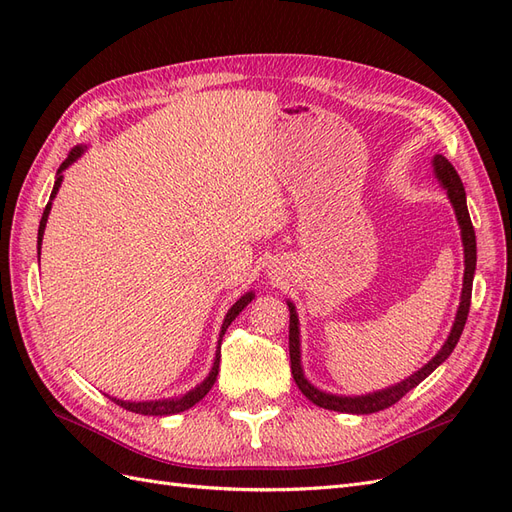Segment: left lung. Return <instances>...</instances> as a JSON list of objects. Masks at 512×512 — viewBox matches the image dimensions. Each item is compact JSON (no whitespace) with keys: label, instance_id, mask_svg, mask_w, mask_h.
Masks as SVG:
<instances>
[{"label":"left lung","instance_id":"1","mask_svg":"<svg viewBox=\"0 0 512 512\" xmlns=\"http://www.w3.org/2000/svg\"><path fill=\"white\" fill-rule=\"evenodd\" d=\"M433 175L440 181L442 188L446 190L448 198H451L457 222L461 228V241H463V262H466V271H463V288H461V301H459V309L457 316L453 322L451 335L444 342V346L440 348V352L433 356V359L412 374L410 378H406L404 382H399L395 386H389V389H382L376 393L369 395H359V397H344V395H331L318 391L316 386H312L307 382L303 367H301V342H299V316L297 309L288 301V309H290V331H288V348H290V369H292V378L297 382L299 391L312 401V404L324 408V410H335V412H348V414H371V412H380L384 408H391L393 404L404 397L406 393H410L414 386L421 384L433 369L438 365H442L451 352L455 350L459 337L463 333V327H466V320L470 314V301H472V280H474V271H476V235H474V226L470 220L468 213V203H466V190H463V183L457 175L455 166L448 162L444 156H436L433 158Z\"/></svg>","mask_w":512,"mask_h":512}]
</instances>
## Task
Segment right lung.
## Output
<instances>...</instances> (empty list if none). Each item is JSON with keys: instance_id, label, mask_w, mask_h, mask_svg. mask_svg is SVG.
<instances>
[{"instance_id": "right-lung-1", "label": "right lung", "mask_w": 512, "mask_h": 512, "mask_svg": "<svg viewBox=\"0 0 512 512\" xmlns=\"http://www.w3.org/2000/svg\"><path fill=\"white\" fill-rule=\"evenodd\" d=\"M83 151H85L83 145H76V147L68 153V158H66L64 162H61V166L57 168V177H55V185H53V192H51V200H49V203H46V207H44L42 220H40V228H38V258H40V245H42V235H44V228H46V220H49V213H51V203H53L55 194H57L59 188H61V179H64V175H61V173H64V170H66L72 162L79 160V158L83 156ZM252 299H254V292H245L243 297L228 309V314H226L224 324H222V331H220L218 352H215L213 367H211V371H209V376H207L203 382H200L198 386H194L192 391H188L183 397H175V399H156V401H123V399H117V397H108V399H113L115 404L121 406V408H126V410L136 412V414H145V416H168V414H177V412H183V410H188V408L196 406L198 401L203 399V397L211 391V386L215 384V378H218V369H220V344H222V337H224L226 329L230 327V322L235 320V318L243 312V307H245L247 303H252Z\"/></svg>"}]
</instances>
